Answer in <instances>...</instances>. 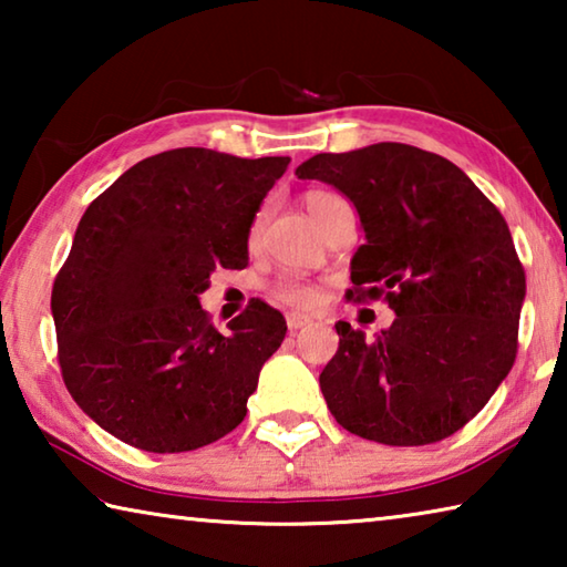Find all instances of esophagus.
Returning <instances> with one entry per match:
<instances>
[{"mask_svg": "<svg viewBox=\"0 0 567 567\" xmlns=\"http://www.w3.org/2000/svg\"><path fill=\"white\" fill-rule=\"evenodd\" d=\"M312 318L310 315H302V312H287V328H290L292 332L305 328V324H310Z\"/></svg>", "mask_w": 567, "mask_h": 567, "instance_id": "esophagus-1", "label": "esophagus"}]
</instances>
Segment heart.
<instances>
[{"label":"heart","instance_id":"heart-1","mask_svg":"<svg viewBox=\"0 0 567 567\" xmlns=\"http://www.w3.org/2000/svg\"><path fill=\"white\" fill-rule=\"evenodd\" d=\"M338 195H332V192H324V189H310L302 195V205L307 209V215L315 219V225L320 223V217L324 215V209H328L332 203H338ZM262 219L265 213H257L255 223H252V235L260 233L262 227ZM272 295L277 300L285 302V305H292V307H305V305H312L315 297H318V290L310 282L305 280H297V277H282L280 282H275L272 287Z\"/></svg>","mask_w":567,"mask_h":567}]
</instances>
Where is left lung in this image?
Instances as JSON below:
<instances>
[{"mask_svg": "<svg viewBox=\"0 0 567 567\" xmlns=\"http://www.w3.org/2000/svg\"><path fill=\"white\" fill-rule=\"evenodd\" d=\"M300 179L358 209L364 245L350 297L385 292L395 320L375 340L338 322L320 388L344 430L382 445H430L473 420L517 352L525 272L497 207L433 152L380 142L315 155Z\"/></svg>", "mask_w": 567, "mask_h": 567, "instance_id": "left-lung-1", "label": "left lung"}]
</instances>
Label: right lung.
Instances as JSON below:
<instances>
[{
  "instance_id": "add662e5",
  "label": "right lung",
  "mask_w": 567,
  "mask_h": 567,
  "mask_svg": "<svg viewBox=\"0 0 567 567\" xmlns=\"http://www.w3.org/2000/svg\"><path fill=\"white\" fill-rule=\"evenodd\" d=\"M290 157L205 147L147 157L82 215L52 287L64 385L122 443L187 453L247 415L285 318L249 302L229 332L199 305L215 267H247V237Z\"/></svg>"
}]
</instances>
